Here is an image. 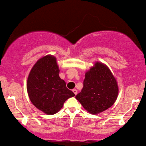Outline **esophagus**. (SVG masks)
<instances>
[{
    "mask_svg": "<svg viewBox=\"0 0 146 146\" xmlns=\"http://www.w3.org/2000/svg\"><path fill=\"white\" fill-rule=\"evenodd\" d=\"M73 92L74 93V94L76 95V94H77V90H75V89H74V90H73Z\"/></svg>",
    "mask_w": 146,
    "mask_h": 146,
    "instance_id": "esophagus-1",
    "label": "esophagus"
}]
</instances>
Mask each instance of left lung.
Returning <instances> with one entry per match:
<instances>
[{
	"label": "left lung",
	"mask_w": 146,
	"mask_h": 146,
	"mask_svg": "<svg viewBox=\"0 0 146 146\" xmlns=\"http://www.w3.org/2000/svg\"><path fill=\"white\" fill-rule=\"evenodd\" d=\"M82 91L75 98L88 113L97 115L114 104L118 97L117 79L105 64L96 62L86 71Z\"/></svg>",
	"instance_id": "left-lung-1"
}]
</instances>
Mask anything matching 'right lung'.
Segmentation results:
<instances>
[{
    "label": "right lung",
    "mask_w": 146,
    "mask_h": 146,
    "mask_svg": "<svg viewBox=\"0 0 146 146\" xmlns=\"http://www.w3.org/2000/svg\"><path fill=\"white\" fill-rule=\"evenodd\" d=\"M59 72L55 56L47 55L36 62L27 80V91L31 103L48 115L58 112L66 100L75 95L66 88Z\"/></svg>",
    "instance_id": "1"
}]
</instances>
